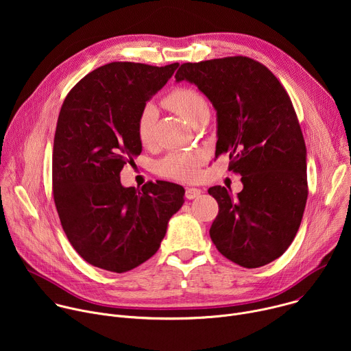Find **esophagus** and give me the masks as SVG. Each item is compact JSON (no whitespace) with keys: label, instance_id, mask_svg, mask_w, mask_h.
Listing matches in <instances>:
<instances>
[{"label":"esophagus","instance_id":"esophagus-1","mask_svg":"<svg viewBox=\"0 0 351 351\" xmlns=\"http://www.w3.org/2000/svg\"><path fill=\"white\" fill-rule=\"evenodd\" d=\"M202 190L199 189H195V187H189V189H186V198L187 199H193V198H197V197H199L202 195Z\"/></svg>","mask_w":351,"mask_h":351}]
</instances>
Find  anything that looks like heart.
<instances>
[{
    "label": "heart",
    "mask_w": 351,
    "mask_h": 351,
    "mask_svg": "<svg viewBox=\"0 0 351 351\" xmlns=\"http://www.w3.org/2000/svg\"><path fill=\"white\" fill-rule=\"evenodd\" d=\"M165 106L186 119L189 123H195L199 118L208 117L210 107L207 98L195 88L176 87L165 97ZM156 108L147 104L138 114L136 122L137 137L143 145L153 143V130L156 122ZM203 154L199 152H172L164 157L158 165V173L173 180H193L198 173Z\"/></svg>",
    "instance_id": "obj_1"
}]
</instances>
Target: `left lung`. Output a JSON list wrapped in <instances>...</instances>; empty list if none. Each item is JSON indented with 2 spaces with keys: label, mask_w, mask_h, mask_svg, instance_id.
<instances>
[{
  "label": "left lung",
  "mask_w": 351,
  "mask_h": 351,
  "mask_svg": "<svg viewBox=\"0 0 351 351\" xmlns=\"http://www.w3.org/2000/svg\"><path fill=\"white\" fill-rule=\"evenodd\" d=\"M175 77L208 97L218 117L215 158L228 154L229 171L241 175L236 197L208 189L219 207L213 243L240 267L272 263L291 244L308 195L306 143L287 91L265 65L243 56L186 62Z\"/></svg>",
  "instance_id": "8db88e82"
}]
</instances>
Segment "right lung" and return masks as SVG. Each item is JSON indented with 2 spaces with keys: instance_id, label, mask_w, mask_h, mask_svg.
Instances as JSON below:
<instances>
[{
  "instance_id": "obj_1",
  "label": "right lung",
  "mask_w": 351,
  "mask_h": 351,
  "mask_svg": "<svg viewBox=\"0 0 351 351\" xmlns=\"http://www.w3.org/2000/svg\"><path fill=\"white\" fill-rule=\"evenodd\" d=\"M178 62H111L79 80L64 99L53 149V194L62 229L90 265L123 274L152 258L184 189L158 180L121 184L141 153L136 122Z\"/></svg>"
}]
</instances>
